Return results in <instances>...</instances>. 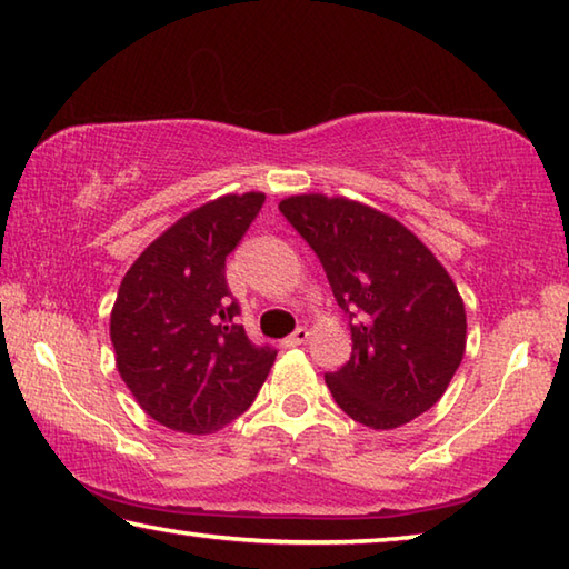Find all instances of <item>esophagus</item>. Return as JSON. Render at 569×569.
<instances>
[{"label":"esophagus","mask_w":569,"mask_h":569,"mask_svg":"<svg viewBox=\"0 0 569 569\" xmlns=\"http://www.w3.org/2000/svg\"><path fill=\"white\" fill-rule=\"evenodd\" d=\"M308 336H311V331H308L306 326H298V329L286 339V346H301L308 341Z\"/></svg>","instance_id":"34e87169"}]
</instances>
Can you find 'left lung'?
I'll list each match as a JSON object with an SVG mask.
<instances>
[{"label": "left lung", "instance_id": "left-lung-1", "mask_svg": "<svg viewBox=\"0 0 569 569\" xmlns=\"http://www.w3.org/2000/svg\"><path fill=\"white\" fill-rule=\"evenodd\" d=\"M286 216L349 316L351 359L326 373L353 421L397 429L435 407L467 349V313L435 253L381 210L343 196L283 198Z\"/></svg>", "mask_w": 569, "mask_h": 569}]
</instances>
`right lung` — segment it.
Masks as SVG:
<instances>
[{
	"label": "right lung",
	"mask_w": 569,
	"mask_h": 569,
	"mask_svg": "<svg viewBox=\"0 0 569 569\" xmlns=\"http://www.w3.org/2000/svg\"><path fill=\"white\" fill-rule=\"evenodd\" d=\"M263 192L220 196L142 250L110 313L114 363L134 401L162 427L213 435L253 403L276 361L238 323L226 258L261 210Z\"/></svg>",
	"instance_id": "obj_1"
}]
</instances>
